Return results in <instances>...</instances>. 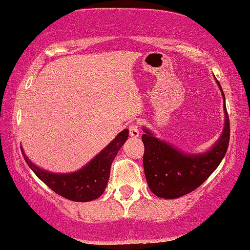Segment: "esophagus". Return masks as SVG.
Segmentation results:
<instances>
[{
	"label": "esophagus",
	"instance_id": "obj_1",
	"mask_svg": "<svg viewBox=\"0 0 250 250\" xmlns=\"http://www.w3.org/2000/svg\"><path fill=\"white\" fill-rule=\"evenodd\" d=\"M130 137H138L140 136V126H138L136 123H133V124L129 125L128 127Z\"/></svg>",
	"mask_w": 250,
	"mask_h": 250
}]
</instances>
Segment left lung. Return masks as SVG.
<instances>
[{
	"label": "left lung",
	"instance_id": "left-lung-1",
	"mask_svg": "<svg viewBox=\"0 0 250 250\" xmlns=\"http://www.w3.org/2000/svg\"><path fill=\"white\" fill-rule=\"evenodd\" d=\"M217 83L222 89L218 81ZM222 93L225 101L223 89ZM224 109L225 127L222 136L210 150L200 155L181 153L144 128L143 164L147 184L153 194L168 199L182 197L198 188L214 173L226 155L230 137V124L225 103Z\"/></svg>",
	"mask_w": 250,
	"mask_h": 250
}]
</instances>
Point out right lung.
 Listing matches in <instances>:
<instances>
[{
    "label": "right lung",
    "instance_id": "obj_1",
    "mask_svg": "<svg viewBox=\"0 0 250 250\" xmlns=\"http://www.w3.org/2000/svg\"><path fill=\"white\" fill-rule=\"evenodd\" d=\"M127 138L128 130H122L115 140L110 142L86 166L72 174L48 173L28 161L24 152L22 154L34 174L56 194L73 202H91L104 193L109 178L110 166Z\"/></svg>",
    "mask_w": 250,
    "mask_h": 250
}]
</instances>
